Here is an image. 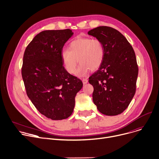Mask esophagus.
<instances>
[{
	"label": "esophagus",
	"mask_w": 159,
	"mask_h": 159,
	"mask_svg": "<svg viewBox=\"0 0 159 159\" xmlns=\"http://www.w3.org/2000/svg\"><path fill=\"white\" fill-rule=\"evenodd\" d=\"M82 81H83V84H84V85H85V84H87V83H88L87 79H83V80H82Z\"/></svg>",
	"instance_id": "obj_1"
}]
</instances>
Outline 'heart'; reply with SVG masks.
Listing matches in <instances>:
<instances>
[{
  "label": "heart",
  "mask_w": 159,
  "mask_h": 159,
  "mask_svg": "<svg viewBox=\"0 0 159 159\" xmlns=\"http://www.w3.org/2000/svg\"><path fill=\"white\" fill-rule=\"evenodd\" d=\"M65 69L70 74L76 72L79 76H85L90 70L95 71L102 65L104 47L102 41L90 37H78L69 45V50H63L61 54Z\"/></svg>",
  "instance_id": "obj_1"
}]
</instances>
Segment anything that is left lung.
Returning <instances> with one entry per match:
<instances>
[{
    "label": "left lung",
    "mask_w": 159,
    "mask_h": 159,
    "mask_svg": "<svg viewBox=\"0 0 159 159\" xmlns=\"http://www.w3.org/2000/svg\"><path fill=\"white\" fill-rule=\"evenodd\" d=\"M88 34L100 40L104 47L102 65L89 78L94 87L93 102L105 115H120L136 91L139 68L134 51L125 37L111 27H97Z\"/></svg>",
    "instance_id": "obj_1"
}]
</instances>
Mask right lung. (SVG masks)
Instances as JSON below:
<instances>
[{"label": "right lung", "mask_w": 159, "mask_h": 159, "mask_svg": "<svg viewBox=\"0 0 159 159\" xmlns=\"http://www.w3.org/2000/svg\"><path fill=\"white\" fill-rule=\"evenodd\" d=\"M70 29L44 30L26 48L22 77L26 94L42 115L53 120L69 118L82 81L70 74L61 57L65 43L73 35Z\"/></svg>", "instance_id": "1"}]
</instances>
